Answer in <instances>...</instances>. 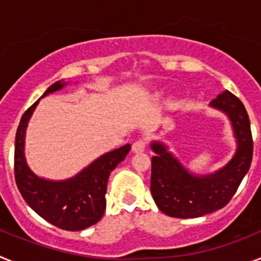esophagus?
Wrapping results in <instances>:
<instances>
[{"label": "esophagus", "mask_w": 261, "mask_h": 261, "mask_svg": "<svg viewBox=\"0 0 261 261\" xmlns=\"http://www.w3.org/2000/svg\"><path fill=\"white\" fill-rule=\"evenodd\" d=\"M146 138H138V140H136L135 142H133L132 145V150L135 151V153H138V151H144L145 147H146Z\"/></svg>", "instance_id": "obj_1"}]
</instances>
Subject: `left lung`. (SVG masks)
Listing matches in <instances>:
<instances>
[{
	"label": "left lung",
	"instance_id": "1",
	"mask_svg": "<svg viewBox=\"0 0 261 261\" xmlns=\"http://www.w3.org/2000/svg\"><path fill=\"white\" fill-rule=\"evenodd\" d=\"M211 105L229 115L238 140V151L221 171L196 177L188 174L162 144L154 142L150 191L159 211L170 217L195 218L226 206L251 166L253 140L248 114L241 99L225 90Z\"/></svg>",
	"mask_w": 261,
	"mask_h": 261
}]
</instances>
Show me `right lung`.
<instances>
[{
  "mask_svg": "<svg viewBox=\"0 0 261 261\" xmlns=\"http://www.w3.org/2000/svg\"><path fill=\"white\" fill-rule=\"evenodd\" d=\"M62 86L64 84L57 81L48 87L43 96ZM36 105L38 102L23 114L15 135L14 176L18 190L30 208L53 226L68 231L87 229L95 225L105 214L108 176L125 158L130 145L126 144L105 154L69 180L49 181L40 179L27 167L23 155L27 121Z\"/></svg>",
  "mask_w": 261,
  "mask_h": 261,
  "instance_id": "1",
  "label": "right lung"
}]
</instances>
